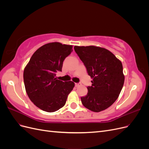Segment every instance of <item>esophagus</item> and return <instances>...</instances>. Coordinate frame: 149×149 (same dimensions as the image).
<instances>
[{"mask_svg":"<svg viewBox=\"0 0 149 149\" xmlns=\"http://www.w3.org/2000/svg\"><path fill=\"white\" fill-rule=\"evenodd\" d=\"M74 84H75V86H76V87H78L79 86V83H75Z\"/></svg>","mask_w":149,"mask_h":149,"instance_id":"esophagus-1","label":"esophagus"}]
</instances>
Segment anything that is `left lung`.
Returning a JSON list of instances; mask_svg holds the SVG:
<instances>
[{
    "instance_id": "obj_1",
    "label": "left lung",
    "mask_w": 149,
    "mask_h": 149,
    "mask_svg": "<svg viewBox=\"0 0 149 149\" xmlns=\"http://www.w3.org/2000/svg\"><path fill=\"white\" fill-rule=\"evenodd\" d=\"M74 49L93 78L86 96L81 97L83 105L96 112L106 109L116 101L123 87L121 61L103 48L75 46Z\"/></svg>"
}]
</instances>
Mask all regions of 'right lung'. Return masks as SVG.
I'll list each match as a JSON object with an SVG mask.
<instances>
[{
  "label": "right lung",
  "instance_id": "right-lung-1",
  "mask_svg": "<svg viewBox=\"0 0 149 149\" xmlns=\"http://www.w3.org/2000/svg\"><path fill=\"white\" fill-rule=\"evenodd\" d=\"M73 52V46L58 42L39 48L31 56L24 71L26 94L34 104L44 111L53 112L65 104L74 83L55 78L61 71L63 62Z\"/></svg>",
  "mask_w": 149,
  "mask_h": 149
}]
</instances>
